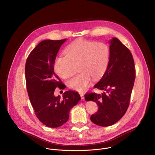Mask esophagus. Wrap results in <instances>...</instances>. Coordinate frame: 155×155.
<instances>
[{
  "label": "esophagus",
  "instance_id": "obj_1",
  "mask_svg": "<svg viewBox=\"0 0 155 155\" xmlns=\"http://www.w3.org/2000/svg\"><path fill=\"white\" fill-rule=\"evenodd\" d=\"M79 94H80V96H81V100H84V94H83V93H80Z\"/></svg>",
  "mask_w": 155,
  "mask_h": 155
}]
</instances>
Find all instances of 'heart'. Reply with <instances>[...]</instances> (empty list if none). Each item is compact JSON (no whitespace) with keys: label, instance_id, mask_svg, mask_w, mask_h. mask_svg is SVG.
<instances>
[{"label":"heart","instance_id":"obj_1","mask_svg":"<svg viewBox=\"0 0 155 155\" xmlns=\"http://www.w3.org/2000/svg\"><path fill=\"white\" fill-rule=\"evenodd\" d=\"M65 56H58L54 61V71L62 78H69L79 67L81 72L68 81V86L77 91H83L93 80L102 77L107 70L110 50L104 42L78 39L64 51Z\"/></svg>","mask_w":155,"mask_h":155}]
</instances>
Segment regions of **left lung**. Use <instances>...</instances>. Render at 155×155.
Segmentation results:
<instances>
[{
    "instance_id": "8db88e82",
    "label": "left lung",
    "mask_w": 155,
    "mask_h": 155,
    "mask_svg": "<svg viewBox=\"0 0 155 155\" xmlns=\"http://www.w3.org/2000/svg\"><path fill=\"white\" fill-rule=\"evenodd\" d=\"M108 68L94 87L104 91L101 94L87 93L86 101L95 102L98 111L91 115V121L101 126H109L119 121L126 112L136 78L133 57L130 50L117 38L110 40Z\"/></svg>"
}]
</instances>
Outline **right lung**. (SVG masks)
<instances>
[{
	"label": "right lung",
	"instance_id": "add662e5",
	"mask_svg": "<svg viewBox=\"0 0 155 155\" xmlns=\"http://www.w3.org/2000/svg\"><path fill=\"white\" fill-rule=\"evenodd\" d=\"M66 38L45 40L31 52L25 65L27 91L37 118L50 127L61 126L68 121L71 109L81 99L73 91L54 96L56 87H65L54 71L56 55Z\"/></svg>",
	"mask_w": 155,
	"mask_h": 155
}]
</instances>
